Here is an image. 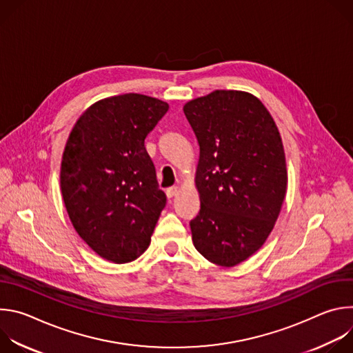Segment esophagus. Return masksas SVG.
I'll return each mask as SVG.
<instances>
[{"label": "esophagus", "mask_w": 353, "mask_h": 353, "mask_svg": "<svg viewBox=\"0 0 353 353\" xmlns=\"http://www.w3.org/2000/svg\"><path fill=\"white\" fill-rule=\"evenodd\" d=\"M177 192H179V187H177V185H173V187H170V188L166 190L168 198H173L174 195H177Z\"/></svg>", "instance_id": "34e87169"}]
</instances>
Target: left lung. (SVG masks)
<instances>
[{
    "mask_svg": "<svg viewBox=\"0 0 353 353\" xmlns=\"http://www.w3.org/2000/svg\"><path fill=\"white\" fill-rule=\"evenodd\" d=\"M183 110L199 145L192 243L208 261L234 267L263 247L279 216L288 187L282 138L261 100L244 90H214Z\"/></svg>",
    "mask_w": 353,
    "mask_h": 353,
    "instance_id": "8db88e82",
    "label": "left lung"
}]
</instances>
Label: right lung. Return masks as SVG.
I'll list each match as a JSON object with an SVG mask.
<instances>
[{
	"mask_svg": "<svg viewBox=\"0 0 353 353\" xmlns=\"http://www.w3.org/2000/svg\"><path fill=\"white\" fill-rule=\"evenodd\" d=\"M169 105L141 93L100 99L77 120L61 159L71 223L102 259L123 264L148 248L166 195L145 138Z\"/></svg>",
	"mask_w": 353,
	"mask_h": 353,
	"instance_id": "right-lung-1",
	"label": "right lung"
}]
</instances>
